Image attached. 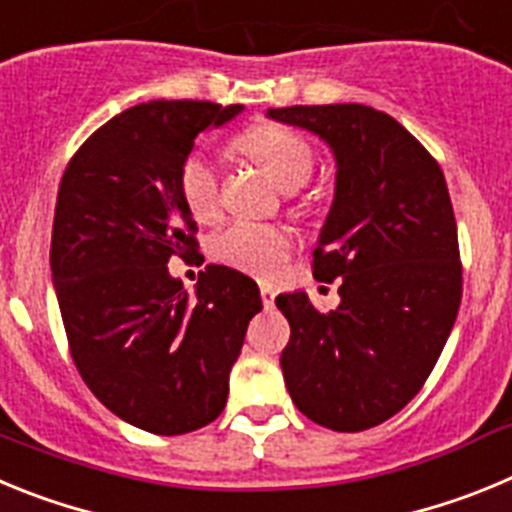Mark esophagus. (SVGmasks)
<instances>
[{"label":"esophagus","instance_id":"34e87169","mask_svg":"<svg viewBox=\"0 0 512 512\" xmlns=\"http://www.w3.org/2000/svg\"><path fill=\"white\" fill-rule=\"evenodd\" d=\"M274 300H277V289L269 287V284H261V302H264V307H274Z\"/></svg>","mask_w":512,"mask_h":512}]
</instances>
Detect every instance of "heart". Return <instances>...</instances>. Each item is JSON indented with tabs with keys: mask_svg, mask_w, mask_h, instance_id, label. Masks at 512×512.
<instances>
[{
	"mask_svg": "<svg viewBox=\"0 0 512 512\" xmlns=\"http://www.w3.org/2000/svg\"><path fill=\"white\" fill-rule=\"evenodd\" d=\"M238 148L284 192L305 187L318 161L310 138L282 122H261L246 130L238 138ZM179 192L187 210L197 220H215L223 205V184L215 164L205 153L194 151L184 158L179 166ZM292 246V233L282 225L230 223L212 238V253L217 261L256 277H274L292 253Z\"/></svg>",
	"mask_w": 512,
	"mask_h": 512,
	"instance_id": "obj_1",
	"label": "heart"
}]
</instances>
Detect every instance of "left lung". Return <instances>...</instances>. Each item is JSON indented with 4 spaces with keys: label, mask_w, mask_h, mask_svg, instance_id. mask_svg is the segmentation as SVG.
Wrapping results in <instances>:
<instances>
[{
    "label": "left lung",
    "mask_w": 512,
    "mask_h": 512,
    "mask_svg": "<svg viewBox=\"0 0 512 512\" xmlns=\"http://www.w3.org/2000/svg\"><path fill=\"white\" fill-rule=\"evenodd\" d=\"M333 148L338 164L312 274L341 305L279 295L282 351L300 413L356 433L400 413L420 392L454 328L461 259L449 187L436 158L387 112L366 104H295L266 112Z\"/></svg>",
    "instance_id": "left-lung-1"
}]
</instances>
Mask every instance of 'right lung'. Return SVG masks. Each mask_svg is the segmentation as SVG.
Returning a JSON list of instances; mask_svg holds the SVG:
<instances>
[{
	"instance_id": "add662e5",
	"label": "right lung",
	"mask_w": 512,
	"mask_h": 512,
	"mask_svg": "<svg viewBox=\"0 0 512 512\" xmlns=\"http://www.w3.org/2000/svg\"><path fill=\"white\" fill-rule=\"evenodd\" d=\"M241 110L205 99L135 104L81 143L58 187L51 271L71 359L104 408L156 436L223 413L261 310L241 271L205 266L189 297L166 266L200 248L179 166L202 130Z\"/></svg>"
}]
</instances>
